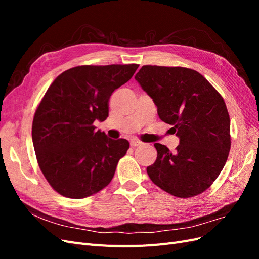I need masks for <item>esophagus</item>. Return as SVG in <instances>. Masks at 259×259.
I'll return each instance as SVG.
<instances>
[{"mask_svg": "<svg viewBox=\"0 0 259 259\" xmlns=\"http://www.w3.org/2000/svg\"><path fill=\"white\" fill-rule=\"evenodd\" d=\"M140 145H143V143L142 142H139V140H132L131 142V146L132 147H138V146H140Z\"/></svg>", "mask_w": 259, "mask_h": 259, "instance_id": "esophagus-1", "label": "esophagus"}]
</instances>
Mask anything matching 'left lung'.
Returning a JSON list of instances; mask_svg holds the SVG:
<instances>
[{
  "label": "left lung",
  "mask_w": 259,
  "mask_h": 259,
  "mask_svg": "<svg viewBox=\"0 0 259 259\" xmlns=\"http://www.w3.org/2000/svg\"><path fill=\"white\" fill-rule=\"evenodd\" d=\"M135 80L179 138L175 153L154 144L158 156L147 167L149 177L178 198L205 191L230 151V117L221 94L198 71L183 67L143 66Z\"/></svg>",
  "instance_id": "8db88e82"
}]
</instances>
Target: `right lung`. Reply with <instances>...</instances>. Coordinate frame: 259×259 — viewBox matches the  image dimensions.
Segmentation results:
<instances>
[{
  "label": "right lung",
  "instance_id": "obj_1",
  "mask_svg": "<svg viewBox=\"0 0 259 259\" xmlns=\"http://www.w3.org/2000/svg\"><path fill=\"white\" fill-rule=\"evenodd\" d=\"M139 65L79 66L58 75L32 123L36 160L49 184L66 198L83 199L111 182L130 143L95 131L109 115V98Z\"/></svg>",
  "mask_w": 259,
  "mask_h": 259
}]
</instances>
